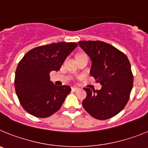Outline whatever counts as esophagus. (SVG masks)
<instances>
[{
  "instance_id": "esophagus-1",
  "label": "esophagus",
  "mask_w": 148,
  "mask_h": 148,
  "mask_svg": "<svg viewBox=\"0 0 148 148\" xmlns=\"http://www.w3.org/2000/svg\"><path fill=\"white\" fill-rule=\"evenodd\" d=\"M71 90H72V91H77V90H79V88L77 87H73L72 88H71Z\"/></svg>"
}]
</instances>
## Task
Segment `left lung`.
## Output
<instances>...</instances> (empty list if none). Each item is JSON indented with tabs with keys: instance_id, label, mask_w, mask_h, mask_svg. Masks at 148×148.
I'll list each match as a JSON object with an SVG mask.
<instances>
[{
	"instance_id": "left-lung-1",
	"label": "left lung",
	"mask_w": 148,
	"mask_h": 148,
	"mask_svg": "<svg viewBox=\"0 0 148 148\" xmlns=\"http://www.w3.org/2000/svg\"><path fill=\"white\" fill-rule=\"evenodd\" d=\"M79 45L92 61L90 75L102 85L100 90L85 88V110L99 120L110 119L125 107L133 88V76L127 56L102 41H79Z\"/></svg>"
}]
</instances>
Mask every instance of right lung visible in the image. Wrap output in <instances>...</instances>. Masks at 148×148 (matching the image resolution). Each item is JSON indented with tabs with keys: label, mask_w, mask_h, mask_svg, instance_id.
Returning a JSON list of instances; mask_svg holds the SVG:
<instances>
[{
	"label": "right lung",
	"mask_w": 148,
	"mask_h": 148,
	"mask_svg": "<svg viewBox=\"0 0 148 148\" xmlns=\"http://www.w3.org/2000/svg\"><path fill=\"white\" fill-rule=\"evenodd\" d=\"M76 42H54L28 51L16 69L14 88L21 106L29 114L46 118L57 112L71 92L69 86H57L49 79L52 71L60 69Z\"/></svg>",
	"instance_id": "obj_1"
}]
</instances>
